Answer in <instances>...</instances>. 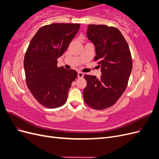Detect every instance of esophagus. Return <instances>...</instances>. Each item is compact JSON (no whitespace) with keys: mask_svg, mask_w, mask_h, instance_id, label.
<instances>
[{"mask_svg":"<svg viewBox=\"0 0 159 159\" xmlns=\"http://www.w3.org/2000/svg\"><path fill=\"white\" fill-rule=\"evenodd\" d=\"M78 77L79 78H83V77H84V74L82 73V72L79 71L78 73Z\"/></svg>","mask_w":159,"mask_h":159,"instance_id":"34e87169","label":"esophagus"}]
</instances>
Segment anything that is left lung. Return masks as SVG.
<instances>
[{"mask_svg":"<svg viewBox=\"0 0 159 159\" xmlns=\"http://www.w3.org/2000/svg\"><path fill=\"white\" fill-rule=\"evenodd\" d=\"M88 39L93 43L102 75L85 74L87 85L83 91L85 103L94 109L111 107L125 90L133 62L127 41L117 28L103 25H89Z\"/></svg>","mask_w":159,"mask_h":159,"instance_id":"8db88e82","label":"left lung"}]
</instances>
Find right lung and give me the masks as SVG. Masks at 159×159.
Returning <instances> with one entry per match:
<instances>
[{"instance_id": "right-lung-1", "label": "right lung", "mask_w": 159, "mask_h": 159, "mask_svg": "<svg viewBox=\"0 0 159 159\" xmlns=\"http://www.w3.org/2000/svg\"><path fill=\"white\" fill-rule=\"evenodd\" d=\"M80 24L54 23L41 27L34 36L24 59L26 82L38 102L48 108L63 105L71 83L78 76L74 70L57 66V59L68 49Z\"/></svg>"}]
</instances>
